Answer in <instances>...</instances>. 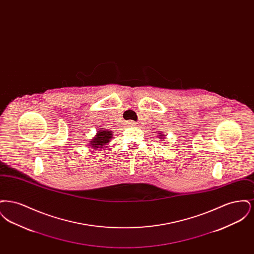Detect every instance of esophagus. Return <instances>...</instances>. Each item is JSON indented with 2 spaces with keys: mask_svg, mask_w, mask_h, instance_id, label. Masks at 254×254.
Masks as SVG:
<instances>
[{
  "mask_svg": "<svg viewBox=\"0 0 254 254\" xmlns=\"http://www.w3.org/2000/svg\"><path fill=\"white\" fill-rule=\"evenodd\" d=\"M127 124H128V126H131V127H133V126H136V123L133 121L128 122Z\"/></svg>",
  "mask_w": 254,
  "mask_h": 254,
  "instance_id": "1",
  "label": "esophagus"
}]
</instances>
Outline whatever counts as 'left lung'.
<instances>
[{
    "instance_id": "obj_1",
    "label": "left lung",
    "mask_w": 254,
    "mask_h": 254,
    "mask_svg": "<svg viewBox=\"0 0 254 254\" xmlns=\"http://www.w3.org/2000/svg\"><path fill=\"white\" fill-rule=\"evenodd\" d=\"M160 134H161V133H160ZM160 136H162V135H160Z\"/></svg>"
}]
</instances>
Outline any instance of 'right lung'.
Masks as SVG:
<instances>
[{"label": "right lung", "mask_w": 254, "mask_h": 254, "mask_svg": "<svg viewBox=\"0 0 254 254\" xmlns=\"http://www.w3.org/2000/svg\"><path fill=\"white\" fill-rule=\"evenodd\" d=\"M112 137V132L109 130H100L97 133L96 137L91 141L90 145L96 147H103V145L107 144L110 141V138Z\"/></svg>", "instance_id": "right-lung-1"}]
</instances>
